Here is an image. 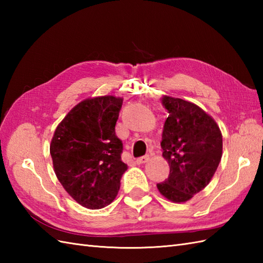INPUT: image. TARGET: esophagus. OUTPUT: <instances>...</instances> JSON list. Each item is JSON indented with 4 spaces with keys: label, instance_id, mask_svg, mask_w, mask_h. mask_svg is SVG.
Masks as SVG:
<instances>
[{
    "label": "esophagus",
    "instance_id": "1",
    "mask_svg": "<svg viewBox=\"0 0 263 263\" xmlns=\"http://www.w3.org/2000/svg\"><path fill=\"white\" fill-rule=\"evenodd\" d=\"M149 155H146V156H142V157H140V158H138L136 161H137V164H144V163H147V161L149 160Z\"/></svg>",
    "mask_w": 263,
    "mask_h": 263
}]
</instances>
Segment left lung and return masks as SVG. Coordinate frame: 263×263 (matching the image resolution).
Listing matches in <instances>:
<instances>
[{"mask_svg":"<svg viewBox=\"0 0 263 263\" xmlns=\"http://www.w3.org/2000/svg\"><path fill=\"white\" fill-rule=\"evenodd\" d=\"M161 104L168 111L160 146L170 175L157 189L172 202H186L216 173L222 156V136L216 121L198 105L171 96H163Z\"/></svg>","mask_w":263,"mask_h":263,"instance_id":"obj_1","label":"left lung"}]
</instances>
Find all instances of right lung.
Segmentation results:
<instances>
[{
	"instance_id": "obj_1",
	"label": "right lung",
	"mask_w": 263,
	"mask_h": 263,
	"mask_svg": "<svg viewBox=\"0 0 263 263\" xmlns=\"http://www.w3.org/2000/svg\"><path fill=\"white\" fill-rule=\"evenodd\" d=\"M123 98H87L58 125L49 153L54 172L66 192L88 209H102L119 193L127 165L121 159L122 141L115 124Z\"/></svg>"
}]
</instances>
